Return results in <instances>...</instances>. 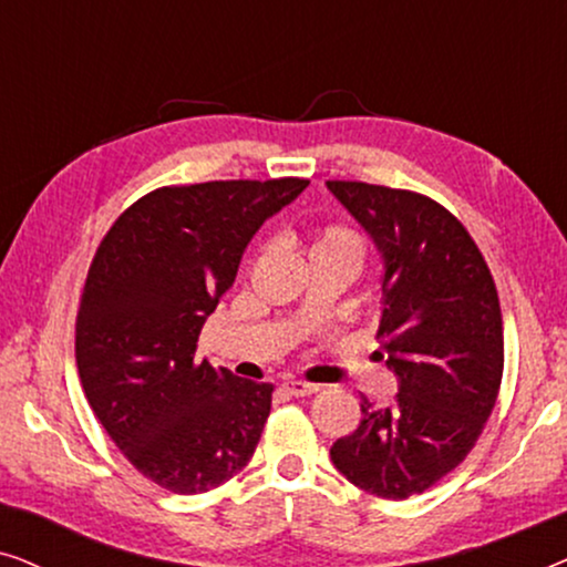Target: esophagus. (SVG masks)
<instances>
[{
    "label": "esophagus",
    "instance_id": "1",
    "mask_svg": "<svg viewBox=\"0 0 567 567\" xmlns=\"http://www.w3.org/2000/svg\"><path fill=\"white\" fill-rule=\"evenodd\" d=\"M284 390L289 392V394H293V398H309V394L320 392V386H317V384H307V382H299V379H286Z\"/></svg>",
    "mask_w": 567,
    "mask_h": 567
}]
</instances>
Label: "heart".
Listing matches in <instances>:
<instances>
[{
    "instance_id": "b5f03b06",
    "label": "heart",
    "mask_w": 567,
    "mask_h": 567,
    "mask_svg": "<svg viewBox=\"0 0 567 567\" xmlns=\"http://www.w3.org/2000/svg\"><path fill=\"white\" fill-rule=\"evenodd\" d=\"M322 255H332V258L351 260L355 268L363 258V243L353 229L343 227V224H328V227L317 229L307 245V258H322Z\"/></svg>"
}]
</instances>
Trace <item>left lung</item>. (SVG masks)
Masks as SVG:
<instances>
[{
	"mask_svg": "<svg viewBox=\"0 0 567 567\" xmlns=\"http://www.w3.org/2000/svg\"><path fill=\"white\" fill-rule=\"evenodd\" d=\"M382 255L377 338L398 377L390 408L363 398L361 423L338 439L340 475L402 501L449 475L485 429L503 377L498 291L456 216L421 193L328 181Z\"/></svg>",
	"mask_w": 567,
	"mask_h": 567,
	"instance_id": "1",
	"label": "left lung"
}]
</instances>
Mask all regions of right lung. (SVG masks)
<instances>
[{"label": "right lung", "instance_id": "add662e5", "mask_svg": "<svg viewBox=\"0 0 567 567\" xmlns=\"http://www.w3.org/2000/svg\"><path fill=\"white\" fill-rule=\"evenodd\" d=\"M307 185L281 177L152 190L97 247L76 315L82 390L123 456L167 491H214L255 454L274 384L196 361L198 336L255 231Z\"/></svg>", "mask_w": 567, "mask_h": 567}]
</instances>
